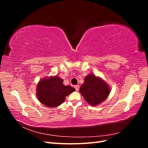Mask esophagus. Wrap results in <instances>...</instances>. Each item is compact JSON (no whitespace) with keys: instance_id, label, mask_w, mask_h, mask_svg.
<instances>
[{"instance_id":"1","label":"esophagus","mask_w":148,"mask_h":148,"mask_svg":"<svg viewBox=\"0 0 148 148\" xmlns=\"http://www.w3.org/2000/svg\"><path fill=\"white\" fill-rule=\"evenodd\" d=\"M75 88L76 89V91H78L79 89V85H76V86H75Z\"/></svg>"}]
</instances>
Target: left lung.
I'll return each instance as SVG.
<instances>
[{"instance_id": "8db88e82", "label": "left lung", "mask_w": 148, "mask_h": 148, "mask_svg": "<svg viewBox=\"0 0 148 148\" xmlns=\"http://www.w3.org/2000/svg\"><path fill=\"white\" fill-rule=\"evenodd\" d=\"M79 92L88 104L96 106L104 101L109 96L110 89L102 78L89 74L84 78V82L79 88Z\"/></svg>"}]
</instances>
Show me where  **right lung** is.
Returning a JSON list of instances; mask_svg holds the SVG:
<instances>
[{
	"instance_id": "add662e5",
	"label": "right lung",
	"mask_w": 148,
	"mask_h": 148,
	"mask_svg": "<svg viewBox=\"0 0 148 148\" xmlns=\"http://www.w3.org/2000/svg\"><path fill=\"white\" fill-rule=\"evenodd\" d=\"M64 80L58 76L46 77L39 81L36 87V96L41 104L49 107L59 106L66 96L75 91L70 86H65Z\"/></svg>"
}]
</instances>
